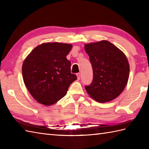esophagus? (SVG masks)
I'll use <instances>...</instances> for the list:
<instances>
[{
    "label": "esophagus",
    "instance_id": "esophagus-1",
    "mask_svg": "<svg viewBox=\"0 0 149 149\" xmlns=\"http://www.w3.org/2000/svg\"><path fill=\"white\" fill-rule=\"evenodd\" d=\"M77 75V79L79 80L80 79V77H81V74H80V73H77V74H76Z\"/></svg>",
    "mask_w": 149,
    "mask_h": 149
}]
</instances>
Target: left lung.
<instances>
[{
  "mask_svg": "<svg viewBox=\"0 0 149 149\" xmlns=\"http://www.w3.org/2000/svg\"><path fill=\"white\" fill-rule=\"evenodd\" d=\"M84 49L89 56L93 74L92 83L85 86L87 93L102 103L116 99L128 81L129 64L127 57L106 40L85 44Z\"/></svg>",
  "mask_w": 149,
  "mask_h": 149,
  "instance_id": "left-lung-1",
  "label": "left lung"
}]
</instances>
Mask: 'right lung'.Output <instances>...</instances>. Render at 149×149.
<instances>
[{
    "mask_svg": "<svg viewBox=\"0 0 149 149\" xmlns=\"http://www.w3.org/2000/svg\"><path fill=\"white\" fill-rule=\"evenodd\" d=\"M71 44L44 43L37 46L25 59L22 75L26 86L34 99L50 106L61 99L70 85L77 79L72 74L71 63L66 56Z\"/></svg>",
    "mask_w": 149,
    "mask_h": 149,
    "instance_id": "1",
    "label": "right lung"
}]
</instances>
